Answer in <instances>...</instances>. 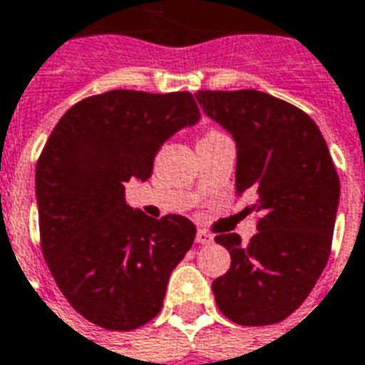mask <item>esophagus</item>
<instances>
[{"label":"esophagus","mask_w":365,"mask_h":365,"mask_svg":"<svg viewBox=\"0 0 365 365\" xmlns=\"http://www.w3.org/2000/svg\"><path fill=\"white\" fill-rule=\"evenodd\" d=\"M196 243H200V245L214 243V235H212V233H208V231L198 230V233H196Z\"/></svg>","instance_id":"1"}]
</instances>
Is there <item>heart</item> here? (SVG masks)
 <instances>
[{
  "instance_id": "b5f03b06",
  "label": "heart",
  "mask_w": 365,
  "mask_h": 365,
  "mask_svg": "<svg viewBox=\"0 0 365 365\" xmlns=\"http://www.w3.org/2000/svg\"><path fill=\"white\" fill-rule=\"evenodd\" d=\"M208 134H220V132H217V130H212V132H208Z\"/></svg>"
}]
</instances>
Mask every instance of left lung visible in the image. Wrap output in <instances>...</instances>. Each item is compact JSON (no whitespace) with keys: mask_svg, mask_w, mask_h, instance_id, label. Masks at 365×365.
Segmentation results:
<instances>
[{"mask_svg":"<svg viewBox=\"0 0 365 365\" xmlns=\"http://www.w3.org/2000/svg\"><path fill=\"white\" fill-rule=\"evenodd\" d=\"M196 98L237 142V194L259 196L252 206L259 231L249 245L237 233L215 237L231 255L230 270L212 284L215 303L243 327L280 323L327 267L339 173L321 130L302 108L255 89L198 91Z\"/></svg>","mask_w":365,"mask_h":365,"instance_id":"obj_1","label":"left lung"}]
</instances>
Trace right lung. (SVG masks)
<instances>
[{"label": "right lung", "mask_w": 365, "mask_h": 365, "mask_svg": "<svg viewBox=\"0 0 365 365\" xmlns=\"http://www.w3.org/2000/svg\"><path fill=\"white\" fill-rule=\"evenodd\" d=\"M198 118L192 93L114 89L76 103L48 138L36 163L42 255L63 297L97 327L134 331L163 307L196 227L130 208L124 182L150 179L165 140Z\"/></svg>", "instance_id": "obj_1"}]
</instances>
